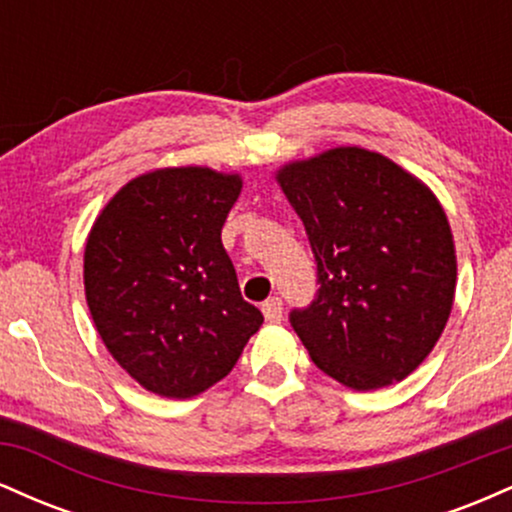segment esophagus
<instances>
[{"label": "esophagus", "mask_w": 512, "mask_h": 512, "mask_svg": "<svg viewBox=\"0 0 512 512\" xmlns=\"http://www.w3.org/2000/svg\"><path fill=\"white\" fill-rule=\"evenodd\" d=\"M262 315H264V320L272 322V325L281 322V317H284V303H281V298H269V301H264Z\"/></svg>", "instance_id": "esophagus-1"}]
</instances>
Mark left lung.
I'll return each mask as SVG.
<instances>
[{"label": "left lung", "mask_w": 512, "mask_h": 512, "mask_svg": "<svg viewBox=\"0 0 512 512\" xmlns=\"http://www.w3.org/2000/svg\"><path fill=\"white\" fill-rule=\"evenodd\" d=\"M276 182L317 262L315 301L291 313L313 363L358 392L404 380L433 351L455 301V240L438 197L361 146L286 163Z\"/></svg>", "instance_id": "8db88e82"}]
</instances>
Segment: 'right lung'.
Returning a JSON list of instances; mask_svg holds the SVG:
<instances>
[{
	"instance_id": "add662e5",
	"label": "right lung",
	"mask_w": 512,
	"mask_h": 512,
	"mask_svg": "<svg viewBox=\"0 0 512 512\" xmlns=\"http://www.w3.org/2000/svg\"><path fill=\"white\" fill-rule=\"evenodd\" d=\"M238 173L158 168L93 221L84 289L105 349L144 390L190 399L231 373L262 313L243 301L221 243Z\"/></svg>"
}]
</instances>
